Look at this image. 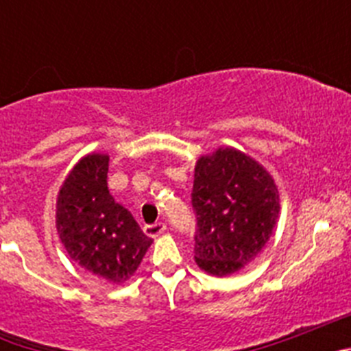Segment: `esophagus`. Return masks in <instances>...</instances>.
Masks as SVG:
<instances>
[{
	"instance_id": "34e87169",
	"label": "esophagus",
	"mask_w": 351,
	"mask_h": 351,
	"mask_svg": "<svg viewBox=\"0 0 351 351\" xmlns=\"http://www.w3.org/2000/svg\"><path fill=\"white\" fill-rule=\"evenodd\" d=\"M165 228H167L165 223L156 221V223H153V225H145L144 232H145V235H149V237H158V235L165 232Z\"/></svg>"
}]
</instances>
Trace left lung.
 Instances as JSON below:
<instances>
[{"instance_id":"left-lung-1","label":"left lung","mask_w":351,"mask_h":351,"mask_svg":"<svg viewBox=\"0 0 351 351\" xmlns=\"http://www.w3.org/2000/svg\"><path fill=\"white\" fill-rule=\"evenodd\" d=\"M195 260L213 276H228L258 255L272 234L280 197L255 160L218 149L195 167Z\"/></svg>"}]
</instances>
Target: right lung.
I'll return each instance as SVG.
<instances>
[{
    "instance_id": "add662e5",
    "label": "right lung",
    "mask_w": 351,
    "mask_h": 351,
    "mask_svg": "<svg viewBox=\"0 0 351 351\" xmlns=\"http://www.w3.org/2000/svg\"><path fill=\"white\" fill-rule=\"evenodd\" d=\"M107 172V154H89L73 167L60 190L56 225L71 260L121 283L137 271L153 239L114 200Z\"/></svg>"
}]
</instances>
